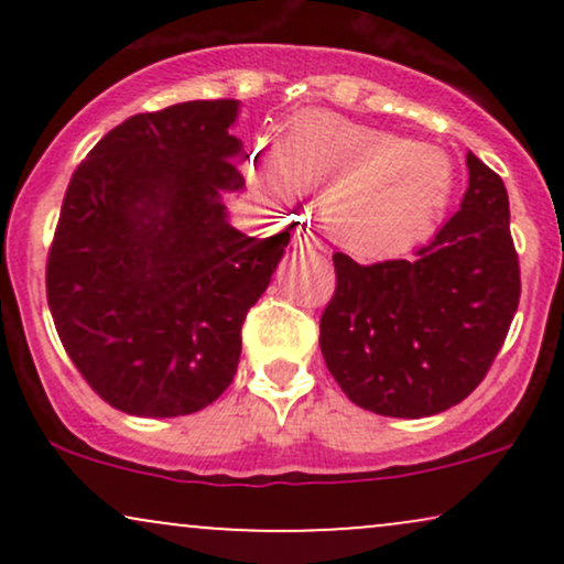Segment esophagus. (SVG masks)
<instances>
[{
  "label": "esophagus",
  "instance_id": "34e87169",
  "mask_svg": "<svg viewBox=\"0 0 564 564\" xmlns=\"http://www.w3.org/2000/svg\"><path fill=\"white\" fill-rule=\"evenodd\" d=\"M294 249H307V251H321V241L307 230L294 232Z\"/></svg>",
  "mask_w": 564,
  "mask_h": 564
}]
</instances>
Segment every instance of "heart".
Here are the masks:
<instances>
[{"label": "heart", "mask_w": 564, "mask_h": 564, "mask_svg": "<svg viewBox=\"0 0 564 564\" xmlns=\"http://www.w3.org/2000/svg\"><path fill=\"white\" fill-rule=\"evenodd\" d=\"M246 177L264 200L323 196L328 236L366 257L398 254L432 236L456 191L443 148L332 111L296 116L275 145H254Z\"/></svg>", "instance_id": "1"}]
</instances>
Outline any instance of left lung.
Wrapping results in <instances>:
<instances>
[{"label": "left lung", "instance_id": "left-lung-1", "mask_svg": "<svg viewBox=\"0 0 564 564\" xmlns=\"http://www.w3.org/2000/svg\"><path fill=\"white\" fill-rule=\"evenodd\" d=\"M462 209L413 260L334 254L321 352L341 392L379 416L422 419L485 379L520 304L503 180L467 153Z\"/></svg>", "mask_w": 564, "mask_h": 564}]
</instances>
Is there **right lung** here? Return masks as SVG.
I'll return each mask as SVG.
<instances>
[{
	"instance_id": "obj_1",
	"label": "right lung",
	"mask_w": 564,
	"mask_h": 564,
	"mask_svg": "<svg viewBox=\"0 0 564 564\" xmlns=\"http://www.w3.org/2000/svg\"><path fill=\"white\" fill-rule=\"evenodd\" d=\"M241 100H191L113 127L70 177L47 260L57 336L87 384L132 416L212 405L241 358L246 313L289 230L251 238L225 193Z\"/></svg>"
}]
</instances>
